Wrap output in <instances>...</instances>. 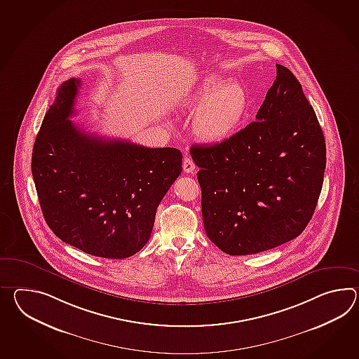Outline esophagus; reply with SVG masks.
<instances>
[{"instance_id":"1","label":"esophagus","mask_w":359,"mask_h":359,"mask_svg":"<svg viewBox=\"0 0 359 359\" xmlns=\"http://www.w3.org/2000/svg\"><path fill=\"white\" fill-rule=\"evenodd\" d=\"M183 168L187 174H193L196 171V165L189 157H184Z\"/></svg>"}]
</instances>
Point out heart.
Wrapping results in <instances>:
<instances>
[{"instance_id": "b5f03b06", "label": "heart", "mask_w": 359, "mask_h": 359, "mask_svg": "<svg viewBox=\"0 0 359 359\" xmlns=\"http://www.w3.org/2000/svg\"><path fill=\"white\" fill-rule=\"evenodd\" d=\"M248 91L237 81L210 79L184 107L196 113V135L206 143L219 144L237 131L248 114Z\"/></svg>"}]
</instances>
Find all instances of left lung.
<instances>
[{"label":"left lung","mask_w":359,"mask_h":359,"mask_svg":"<svg viewBox=\"0 0 359 359\" xmlns=\"http://www.w3.org/2000/svg\"><path fill=\"white\" fill-rule=\"evenodd\" d=\"M277 77L251 122L225 142L194 145L210 241L228 255H252L302 234L322 191L326 143L294 73Z\"/></svg>","instance_id":"obj_1"}]
</instances>
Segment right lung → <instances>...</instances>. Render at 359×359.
I'll list each match as a JSON object with an SVG mask.
<instances>
[{"label": "right lung", "instance_id": "1", "mask_svg": "<svg viewBox=\"0 0 359 359\" xmlns=\"http://www.w3.org/2000/svg\"><path fill=\"white\" fill-rule=\"evenodd\" d=\"M80 86L71 79L57 88L33 147V180L56 237L88 255L125 259L149 241L183 154L77 128L69 118Z\"/></svg>", "mask_w": 359, "mask_h": 359}]
</instances>
